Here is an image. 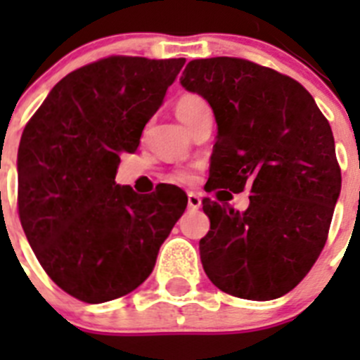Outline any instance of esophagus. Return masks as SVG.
Here are the masks:
<instances>
[{
    "instance_id": "1",
    "label": "esophagus",
    "mask_w": 360,
    "mask_h": 360,
    "mask_svg": "<svg viewBox=\"0 0 360 360\" xmlns=\"http://www.w3.org/2000/svg\"><path fill=\"white\" fill-rule=\"evenodd\" d=\"M187 207L191 211H196V209L202 207V196H200V193H195V191L187 193Z\"/></svg>"
}]
</instances>
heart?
<instances>
[{"label": "heart", "mask_w": 360, "mask_h": 360, "mask_svg": "<svg viewBox=\"0 0 360 360\" xmlns=\"http://www.w3.org/2000/svg\"><path fill=\"white\" fill-rule=\"evenodd\" d=\"M205 108H209L207 103H205V101H203L200 95L187 94V95H182V97L178 98L176 115H178V119L182 120V122L187 126V124L195 119L200 111L205 110ZM174 178H176L178 182H191V180H193V173L187 169H182L174 174Z\"/></svg>", "instance_id": "1"}]
</instances>
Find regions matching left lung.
Wrapping results in <instances>:
<instances>
[{"instance_id":"1","label":"left lung","mask_w":360,"mask_h":360,"mask_svg":"<svg viewBox=\"0 0 360 360\" xmlns=\"http://www.w3.org/2000/svg\"><path fill=\"white\" fill-rule=\"evenodd\" d=\"M180 82L207 101L218 126L207 191L252 193L243 212L202 202L211 219L203 270L236 297H281L319 257L341 193L328 120L297 81L245 59H195Z\"/></svg>"}]
</instances>
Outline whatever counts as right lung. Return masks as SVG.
<instances>
[{
  "label": "right lung",
  "mask_w": 360,
  "mask_h": 360,
  "mask_svg": "<svg viewBox=\"0 0 360 360\" xmlns=\"http://www.w3.org/2000/svg\"><path fill=\"white\" fill-rule=\"evenodd\" d=\"M186 59L113 56L57 82L28 120L18 151L19 219L57 287L106 303L148 279L187 207L174 186L136 195L115 184Z\"/></svg>",
  "instance_id": "obj_1"
}]
</instances>
